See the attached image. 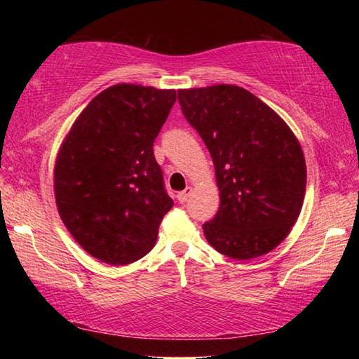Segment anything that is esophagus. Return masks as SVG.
I'll return each mask as SVG.
<instances>
[{
  "instance_id": "obj_1",
  "label": "esophagus",
  "mask_w": 359,
  "mask_h": 359,
  "mask_svg": "<svg viewBox=\"0 0 359 359\" xmlns=\"http://www.w3.org/2000/svg\"><path fill=\"white\" fill-rule=\"evenodd\" d=\"M190 193H191V188H190V187H187L184 191H180V193L177 194V199H179V203H180V204L187 203V201H188V198H190Z\"/></svg>"
}]
</instances>
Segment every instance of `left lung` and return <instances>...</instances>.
Listing matches in <instances>:
<instances>
[{"instance_id": "8db88e82", "label": "left lung", "mask_w": 359, "mask_h": 359, "mask_svg": "<svg viewBox=\"0 0 359 359\" xmlns=\"http://www.w3.org/2000/svg\"><path fill=\"white\" fill-rule=\"evenodd\" d=\"M182 114L214 160L220 210L203 224L222 255L250 259L287 238L302 208L306 161L287 123L245 88L179 90Z\"/></svg>"}]
</instances>
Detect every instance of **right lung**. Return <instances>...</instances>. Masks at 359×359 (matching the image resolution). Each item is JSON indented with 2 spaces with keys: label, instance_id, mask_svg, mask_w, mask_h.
Masks as SVG:
<instances>
[{
  "label": "right lung",
  "instance_id": "right-lung-1",
  "mask_svg": "<svg viewBox=\"0 0 359 359\" xmlns=\"http://www.w3.org/2000/svg\"><path fill=\"white\" fill-rule=\"evenodd\" d=\"M175 100V90L114 85L88 102L60 149V217L77 244L107 264L147 255L172 209L154 142Z\"/></svg>",
  "mask_w": 359,
  "mask_h": 359
}]
</instances>
